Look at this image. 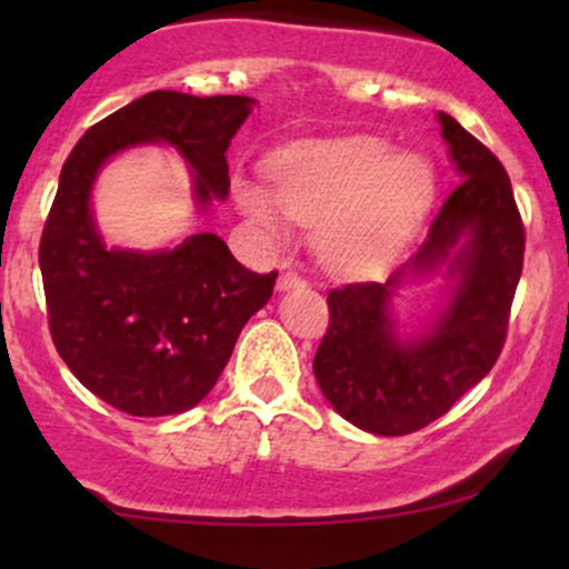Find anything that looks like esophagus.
<instances>
[{
    "instance_id": "1",
    "label": "esophagus",
    "mask_w": 569,
    "mask_h": 569,
    "mask_svg": "<svg viewBox=\"0 0 569 569\" xmlns=\"http://www.w3.org/2000/svg\"><path fill=\"white\" fill-rule=\"evenodd\" d=\"M305 278L293 270H283L278 276V291H291V289H302Z\"/></svg>"
}]
</instances>
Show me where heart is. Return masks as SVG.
Here are the masks:
<instances>
[{
    "instance_id": "obj_1",
    "label": "heart",
    "mask_w": 569,
    "mask_h": 569,
    "mask_svg": "<svg viewBox=\"0 0 569 569\" xmlns=\"http://www.w3.org/2000/svg\"><path fill=\"white\" fill-rule=\"evenodd\" d=\"M270 184V192L251 181L234 187L253 227L283 238L286 217L316 224L312 243L329 270L367 272L407 246L433 206L439 176L426 154L361 136L280 154Z\"/></svg>"
}]
</instances>
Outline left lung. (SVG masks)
Masks as SVG:
<instances>
[{"label":"left lung","mask_w":569,"mask_h":569,"mask_svg":"<svg viewBox=\"0 0 569 569\" xmlns=\"http://www.w3.org/2000/svg\"><path fill=\"white\" fill-rule=\"evenodd\" d=\"M460 184L436 213L426 243L385 283L329 291V331L312 371L326 401L375 436H407L439 420L489 375L506 342L525 262V227L511 179L455 117L439 112ZM443 274L442 310L401 332L392 299L415 279Z\"/></svg>","instance_id":"1"}]
</instances>
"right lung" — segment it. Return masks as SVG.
I'll list each match as a JSON object with an SVG mask.
<instances>
[{"instance_id":"add662e5","label":"right lung","mask_w":569,"mask_h":569,"mask_svg":"<svg viewBox=\"0 0 569 569\" xmlns=\"http://www.w3.org/2000/svg\"><path fill=\"white\" fill-rule=\"evenodd\" d=\"M253 103L154 90L90 128L63 162L39 240L50 335L71 375L126 415L198 407L278 272L246 270L213 232L160 251L107 246L93 213L98 173L114 154L166 143L184 158L194 206L208 213L230 194L227 149Z\"/></svg>"}]
</instances>
